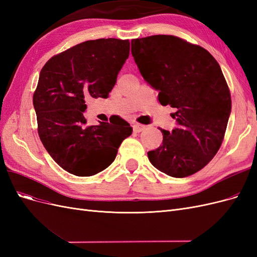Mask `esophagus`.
I'll list each match as a JSON object with an SVG mask.
<instances>
[{"mask_svg": "<svg viewBox=\"0 0 257 257\" xmlns=\"http://www.w3.org/2000/svg\"><path fill=\"white\" fill-rule=\"evenodd\" d=\"M145 128H146V125H144V124H139V123L134 124V132H136V133H141V132H143Z\"/></svg>", "mask_w": 257, "mask_h": 257, "instance_id": "obj_1", "label": "esophagus"}]
</instances>
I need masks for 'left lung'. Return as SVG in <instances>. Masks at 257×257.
<instances>
[{
    "mask_svg": "<svg viewBox=\"0 0 257 257\" xmlns=\"http://www.w3.org/2000/svg\"><path fill=\"white\" fill-rule=\"evenodd\" d=\"M132 56L163 106L176 108L177 127L161 130L163 143L148 152L151 164L170 177L197 173L222 145L231 111L228 85L206 49L173 35L132 40Z\"/></svg>",
    "mask_w": 257,
    "mask_h": 257,
    "instance_id": "1",
    "label": "left lung"
}]
</instances>
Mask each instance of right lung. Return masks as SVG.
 Returning a JSON list of instances; mask_svg holds the SVG:
<instances>
[{
  "label": "right lung",
  "mask_w": 257,
  "mask_h": 257,
  "mask_svg": "<svg viewBox=\"0 0 257 257\" xmlns=\"http://www.w3.org/2000/svg\"><path fill=\"white\" fill-rule=\"evenodd\" d=\"M130 54L128 40L99 38L52 57L40 73L33 105L38 135L59 166L79 177L93 176L114 161L133 128L120 116L88 126L90 97L107 98Z\"/></svg>",
  "instance_id": "obj_1"
}]
</instances>
